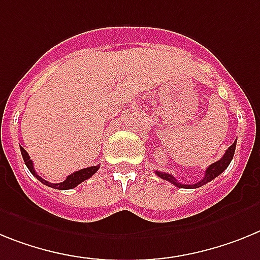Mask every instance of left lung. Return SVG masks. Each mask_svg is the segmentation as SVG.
Returning <instances> with one entry per match:
<instances>
[{"mask_svg": "<svg viewBox=\"0 0 260 260\" xmlns=\"http://www.w3.org/2000/svg\"><path fill=\"white\" fill-rule=\"evenodd\" d=\"M236 144L237 141H234L233 145H230L229 148H228L225 154L222 155V158H220L217 162L209 165L208 168H207V170H205L204 178L195 184H182L179 183V182L173 177V175H170V174L168 173H162V171H155V174H157L159 178L168 180V182H170V183L175 184V186L179 187V188H198V187L204 186L205 183H208V182L213 180L216 177H218V175H220V174L222 173L228 166H229V164L232 162V159H233L234 152H236Z\"/></svg>", "mask_w": 260, "mask_h": 260, "instance_id": "obj_1", "label": "left lung"}]
</instances>
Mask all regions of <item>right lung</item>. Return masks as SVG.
Segmentation results:
<instances>
[{
  "instance_id": "1",
  "label": "right lung",
  "mask_w": 260,
  "mask_h": 260,
  "mask_svg": "<svg viewBox=\"0 0 260 260\" xmlns=\"http://www.w3.org/2000/svg\"><path fill=\"white\" fill-rule=\"evenodd\" d=\"M21 153H22V157H23L24 164H26V166L28 168V170L31 171V174H32L34 177H36V179H39L40 182L46 184V186L52 187V188H56V189L74 188V187H77L80 183H82L83 180H86V179H89L90 177H92V175H94V174H95L99 169V165L98 166H91V168L82 169V170H78V171H76V173L71 174V175H68L67 179H65L64 182H61V183H49V182L44 180L42 177H39V175L36 174L30 155H28V153H27L26 150L22 148V146H21Z\"/></svg>"
}]
</instances>
